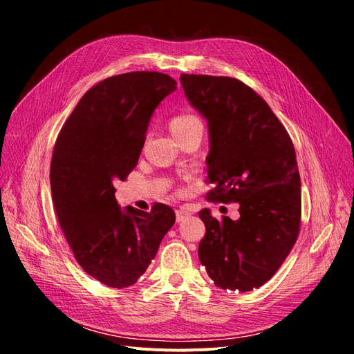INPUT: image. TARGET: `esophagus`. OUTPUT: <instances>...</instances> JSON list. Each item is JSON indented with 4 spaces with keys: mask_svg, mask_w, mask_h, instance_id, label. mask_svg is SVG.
Segmentation results:
<instances>
[{
    "mask_svg": "<svg viewBox=\"0 0 354 354\" xmlns=\"http://www.w3.org/2000/svg\"><path fill=\"white\" fill-rule=\"evenodd\" d=\"M192 213H194V210H192L191 207H188V206L180 207L179 210H176V221H178V222L184 221V218H187V216H191Z\"/></svg>",
    "mask_w": 354,
    "mask_h": 354,
    "instance_id": "esophagus-1",
    "label": "esophagus"
}]
</instances>
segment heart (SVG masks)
<instances>
[{
	"mask_svg": "<svg viewBox=\"0 0 354 354\" xmlns=\"http://www.w3.org/2000/svg\"><path fill=\"white\" fill-rule=\"evenodd\" d=\"M200 124V120L192 115H176L169 120V129L174 136L187 132L188 129Z\"/></svg>",
	"mask_w": 354,
	"mask_h": 354,
	"instance_id": "obj_1",
	"label": "heart"
}]
</instances>
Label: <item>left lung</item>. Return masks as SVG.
Masks as SVG:
<instances>
[{"label":"left lung","mask_w":354,"mask_h":354,"mask_svg":"<svg viewBox=\"0 0 354 354\" xmlns=\"http://www.w3.org/2000/svg\"><path fill=\"white\" fill-rule=\"evenodd\" d=\"M189 104L207 120L212 200L239 204V219L198 216V257L216 287L252 291L266 283L297 239L300 174L288 132L266 101L226 76L180 75Z\"/></svg>","instance_id":"1"}]
</instances>
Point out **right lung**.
Masks as SVG:
<instances>
[{
	"label": "right lung",
	"instance_id": "1",
	"mask_svg": "<svg viewBox=\"0 0 354 354\" xmlns=\"http://www.w3.org/2000/svg\"><path fill=\"white\" fill-rule=\"evenodd\" d=\"M176 89L158 72H131L86 91L55 141L50 182L57 219L82 269L111 288L133 285L154 259L175 212L122 209L115 184L138 163L154 110Z\"/></svg>",
	"mask_w": 354,
	"mask_h": 354
}]
</instances>
